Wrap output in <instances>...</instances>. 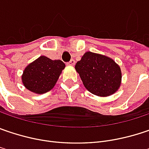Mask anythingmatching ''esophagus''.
<instances>
[{
    "instance_id": "esophagus-1",
    "label": "esophagus",
    "mask_w": 149,
    "mask_h": 149,
    "mask_svg": "<svg viewBox=\"0 0 149 149\" xmlns=\"http://www.w3.org/2000/svg\"><path fill=\"white\" fill-rule=\"evenodd\" d=\"M67 65H68V66H73L75 65V61L74 60H71V61L67 63Z\"/></svg>"
}]
</instances>
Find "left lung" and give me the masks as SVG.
I'll return each instance as SVG.
<instances>
[{
    "instance_id": "obj_1",
    "label": "left lung",
    "mask_w": 149,
    "mask_h": 149,
    "mask_svg": "<svg viewBox=\"0 0 149 149\" xmlns=\"http://www.w3.org/2000/svg\"><path fill=\"white\" fill-rule=\"evenodd\" d=\"M75 69L84 87L94 95L107 97L115 93L120 86V68L108 56L88 51L77 62Z\"/></svg>"
}]
</instances>
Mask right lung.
I'll return each mask as SVG.
<instances>
[{
	"label": "right lung",
	"mask_w": 149,
	"mask_h": 149,
	"mask_svg": "<svg viewBox=\"0 0 149 149\" xmlns=\"http://www.w3.org/2000/svg\"><path fill=\"white\" fill-rule=\"evenodd\" d=\"M65 66L61 60L53 61L41 56L26 66L22 82L31 92L38 94L45 93L54 88Z\"/></svg>",
	"instance_id": "add662e5"
}]
</instances>
